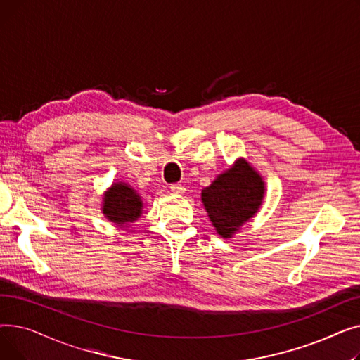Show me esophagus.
Returning <instances> with one entry per match:
<instances>
[{
  "mask_svg": "<svg viewBox=\"0 0 360 360\" xmlns=\"http://www.w3.org/2000/svg\"><path fill=\"white\" fill-rule=\"evenodd\" d=\"M170 191H172L174 194H184L185 188L181 184H172L170 185Z\"/></svg>",
  "mask_w": 360,
  "mask_h": 360,
  "instance_id": "esophagus-1",
  "label": "esophagus"
}]
</instances>
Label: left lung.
Segmentation results:
<instances>
[{
	"label": "left lung",
	"mask_w": 360,
	"mask_h": 360,
	"mask_svg": "<svg viewBox=\"0 0 360 360\" xmlns=\"http://www.w3.org/2000/svg\"><path fill=\"white\" fill-rule=\"evenodd\" d=\"M264 193L262 176L240 158L204 188L201 200L217 233L229 239L259 210Z\"/></svg>",
	"instance_id": "1"
}]
</instances>
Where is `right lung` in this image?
<instances>
[{"label":"right lung","mask_w":360,"mask_h":360,"mask_svg":"<svg viewBox=\"0 0 360 360\" xmlns=\"http://www.w3.org/2000/svg\"><path fill=\"white\" fill-rule=\"evenodd\" d=\"M102 213L117 226L136 221L143 213L141 197L128 184L113 182L103 195Z\"/></svg>","instance_id":"obj_1"}]
</instances>
